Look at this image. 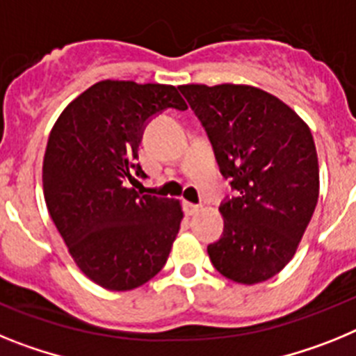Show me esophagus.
<instances>
[{
  "mask_svg": "<svg viewBox=\"0 0 356 356\" xmlns=\"http://www.w3.org/2000/svg\"><path fill=\"white\" fill-rule=\"evenodd\" d=\"M182 209H184V213H186L188 216H193L195 213H199L200 206H197V204H191V202H184L182 204Z\"/></svg>",
  "mask_w": 356,
  "mask_h": 356,
  "instance_id": "esophagus-1",
  "label": "esophagus"
}]
</instances>
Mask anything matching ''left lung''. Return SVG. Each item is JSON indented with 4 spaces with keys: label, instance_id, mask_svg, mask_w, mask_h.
<instances>
[{
    "label": "left lung",
    "instance_id": "1",
    "mask_svg": "<svg viewBox=\"0 0 356 356\" xmlns=\"http://www.w3.org/2000/svg\"><path fill=\"white\" fill-rule=\"evenodd\" d=\"M179 89L238 191L218 208L224 236L208 245L213 267L243 285L270 280L293 258L319 199L310 129L285 102L254 86Z\"/></svg>",
    "mask_w": 356,
    "mask_h": 356
}]
</instances>
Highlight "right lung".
<instances>
[{
  "mask_svg": "<svg viewBox=\"0 0 356 356\" xmlns=\"http://www.w3.org/2000/svg\"><path fill=\"white\" fill-rule=\"evenodd\" d=\"M188 109L174 86L102 80L67 104L42 161L46 208L76 267L107 290H132L165 267L181 202L136 191L143 129L161 111Z\"/></svg>",
  "mask_w": 356,
  "mask_h": 356,
  "instance_id": "add662e5",
  "label": "right lung"
}]
</instances>
